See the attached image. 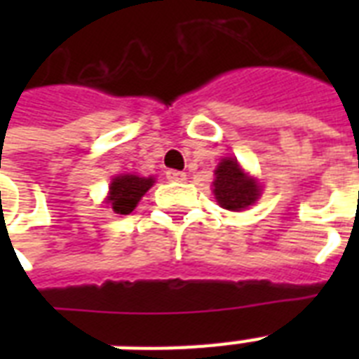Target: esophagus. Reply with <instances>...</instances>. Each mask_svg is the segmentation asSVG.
I'll list each match as a JSON object with an SVG mask.
<instances>
[{
	"mask_svg": "<svg viewBox=\"0 0 359 359\" xmlns=\"http://www.w3.org/2000/svg\"><path fill=\"white\" fill-rule=\"evenodd\" d=\"M165 177H168L169 182H182V180H186V173H182V171H175V169H169L168 173H165Z\"/></svg>",
	"mask_w": 359,
	"mask_h": 359,
	"instance_id": "obj_1",
	"label": "esophagus"
}]
</instances>
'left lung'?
<instances>
[{"label":"left lung","instance_id":"1","mask_svg":"<svg viewBox=\"0 0 359 359\" xmlns=\"http://www.w3.org/2000/svg\"><path fill=\"white\" fill-rule=\"evenodd\" d=\"M212 191L219 207L238 212L251 207L261 196V186L240 168L236 158H224L214 171Z\"/></svg>","mask_w":359,"mask_h":359}]
</instances>
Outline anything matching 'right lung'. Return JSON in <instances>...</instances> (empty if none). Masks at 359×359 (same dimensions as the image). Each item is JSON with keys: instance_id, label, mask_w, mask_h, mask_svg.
<instances>
[{"instance_id": "right-lung-1", "label": "right lung", "mask_w": 359, "mask_h": 359, "mask_svg": "<svg viewBox=\"0 0 359 359\" xmlns=\"http://www.w3.org/2000/svg\"><path fill=\"white\" fill-rule=\"evenodd\" d=\"M154 184L152 177H137V175H119L109 184V196L106 203L117 214H130L137 207V203L145 196L149 188Z\"/></svg>"}]
</instances>
